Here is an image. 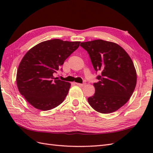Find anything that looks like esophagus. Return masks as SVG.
Instances as JSON below:
<instances>
[{
	"mask_svg": "<svg viewBox=\"0 0 153 153\" xmlns=\"http://www.w3.org/2000/svg\"><path fill=\"white\" fill-rule=\"evenodd\" d=\"M76 85H78V86H80V87H83L85 85V83H76Z\"/></svg>",
	"mask_w": 153,
	"mask_h": 153,
	"instance_id": "esophagus-1",
	"label": "esophagus"
}]
</instances>
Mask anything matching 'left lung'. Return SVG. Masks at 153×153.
Returning a JSON list of instances; mask_svg holds the SVG:
<instances>
[{
	"mask_svg": "<svg viewBox=\"0 0 153 153\" xmlns=\"http://www.w3.org/2000/svg\"><path fill=\"white\" fill-rule=\"evenodd\" d=\"M80 45L89 55L94 70L100 72L88 104L102 113L117 111L128 101L136 87L137 75L132 59L113 42L96 40L81 42Z\"/></svg>",
	"mask_w": 153,
	"mask_h": 153,
	"instance_id": "left-lung-1",
	"label": "left lung"
}]
</instances>
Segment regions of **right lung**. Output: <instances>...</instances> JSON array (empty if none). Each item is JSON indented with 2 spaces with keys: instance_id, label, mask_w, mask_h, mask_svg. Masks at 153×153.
<instances>
[{
  "instance_id": "add662e5",
  "label": "right lung",
  "mask_w": 153,
  "mask_h": 153,
  "mask_svg": "<svg viewBox=\"0 0 153 153\" xmlns=\"http://www.w3.org/2000/svg\"><path fill=\"white\" fill-rule=\"evenodd\" d=\"M79 44L80 42L53 39L37 44L25 55L17 70V85L35 108L50 110L65 100L71 85L53 75Z\"/></svg>"
}]
</instances>
